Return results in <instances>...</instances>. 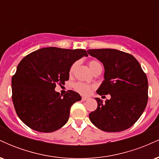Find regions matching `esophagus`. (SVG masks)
Segmentation results:
<instances>
[{
    "label": "esophagus",
    "instance_id": "1",
    "mask_svg": "<svg viewBox=\"0 0 159 159\" xmlns=\"http://www.w3.org/2000/svg\"><path fill=\"white\" fill-rule=\"evenodd\" d=\"M82 101H86V100L88 99V97H86V96H83V97L81 98Z\"/></svg>",
    "mask_w": 159,
    "mask_h": 159
}]
</instances>
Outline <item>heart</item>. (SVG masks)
Segmentation results:
<instances>
[{
  "mask_svg": "<svg viewBox=\"0 0 159 159\" xmlns=\"http://www.w3.org/2000/svg\"><path fill=\"white\" fill-rule=\"evenodd\" d=\"M77 63H75L72 64L70 68V72H72L74 71L75 68ZM89 67H90V70L92 71L93 73H95L96 71L102 70V67L101 63L95 60H92V61L88 62ZM94 88L93 85L83 83V82H76L74 84V89L77 91L78 93H81L82 95H88L92 91L93 89Z\"/></svg>",
  "mask_w": 159,
  "mask_h": 159,
  "instance_id": "obj_1",
  "label": "heart"
}]
</instances>
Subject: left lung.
I'll return each mask as SVG.
<instances>
[{
    "label": "left lung",
    "instance_id": "obj_1",
    "mask_svg": "<svg viewBox=\"0 0 159 159\" xmlns=\"http://www.w3.org/2000/svg\"><path fill=\"white\" fill-rule=\"evenodd\" d=\"M90 55L105 67V80L96 93L111 95L103 103L96 98L97 108L89 114L101 130L119 132L132 126L143 114L148 102V80L139 62L129 53L116 49H89Z\"/></svg>",
    "mask_w": 159,
    "mask_h": 159
}]
</instances>
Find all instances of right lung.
<instances>
[{
    "label": "right lung",
    "mask_w": 159,
    "mask_h": 159,
    "mask_svg": "<svg viewBox=\"0 0 159 159\" xmlns=\"http://www.w3.org/2000/svg\"><path fill=\"white\" fill-rule=\"evenodd\" d=\"M87 53L84 49L48 47L27 54L12 78V99L25 125L40 132H52L68 121L71 106L81 99L73 90L62 96L54 90L69 78L72 65Z\"/></svg>",
    "instance_id": "right-lung-1"
}]
</instances>
